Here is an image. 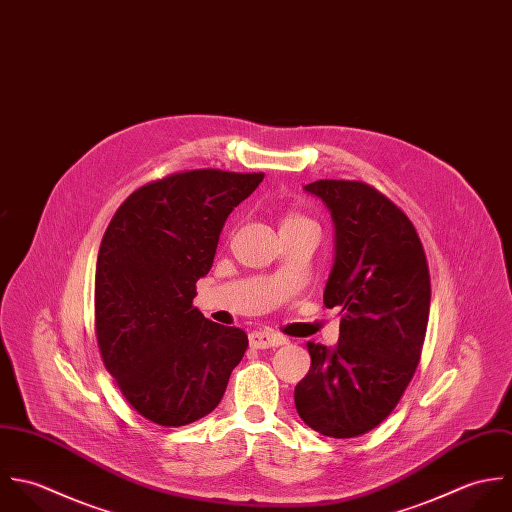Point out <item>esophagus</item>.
<instances>
[{"label": "esophagus", "instance_id": "34e87169", "mask_svg": "<svg viewBox=\"0 0 512 512\" xmlns=\"http://www.w3.org/2000/svg\"><path fill=\"white\" fill-rule=\"evenodd\" d=\"M249 342L253 348H259V350H265V348H277V346H283L287 344L289 340L279 334V332H269V330H255L249 334Z\"/></svg>", "mask_w": 512, "mask_h": 512}]
</instances>
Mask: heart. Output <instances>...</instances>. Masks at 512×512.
I'll list each match as a JSON object with an SVG mask.
<instances>
[{
    "mask_svg": "<svg viewBox=\"0 0 512 512\" xmlns=\"http://www.w3.org/2000/svg\"><path fill=\"white\" fill-rule=\"evenodd\" d=\"M289 219H299V217H289Z\"/></svg>",
    "mask_w": 512,
    "mask_h": 512,
    "instance_id": "heart-1",
    "label": "heart"
}]
</instances>
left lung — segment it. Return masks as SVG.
I'll return each instance as SVG.
<instances>
[{"label": "left lung", "mask_w": 512, "mask_h": 512, "mask_svg": "<svg viewBox=\"0 0 512 512\" xmlns=\"http://www.w3.org/2000/svg\"><path fill=\"white\" fill-rule=\"evenodd\" d=\"M305 192L334 223L324 305L340 308L334 346L308 342L295 406L314 431L346 439L382 423L417 368L429 318V269L408 215L362 182L318 180Z\"/></svg>", "instance_id": "8db88e82"}]
</instances>
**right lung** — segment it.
Listing matches in <instances>:
<instances>
[{
	"label": "right lung",
	"mask_w": 512,
	"mask_h": 512,
	"mask_svg": "<svg viewBox=\"0 0 512 512\" xmlns=\"http://www.w3.org/2000/svg\"><path fill=\"white\" fill-rule=\"evenodd\" d=\"M263 174L192 170L128 196L104 231L97 277V340L104 366L146 419L188 425L221 402L247 334L194 307L229 213Z\"/></svg>",
	"instance_id": "add662e5"
}]
</instances>
